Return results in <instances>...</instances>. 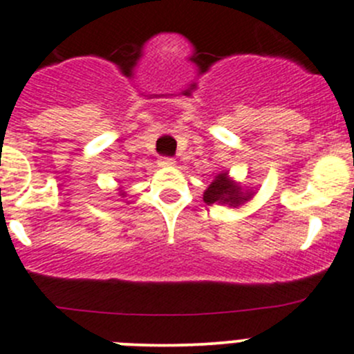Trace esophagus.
I'll use <instances>...</instances> for the list:
<instances>
[{
  "label": "esophagus",
  "mask_w": 354,
  "mask_h": 354,
  "mask_svg": "<svg viewBox=\"0 0 354 354\" xmlns=\"http://www.w3.org/2000/svg\"><path fill=\"white\" fill-rule=\"evenodd\" d=\"M176 164V160L173 157H160L159 159V166L160 167H173Z\"/></svg>",
  "instance_id": "obj_1"
}]
</instances>
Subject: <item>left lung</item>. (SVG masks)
Listing matches in <instances>:
<instances>
[{"instance_id":"8db88e82","label":"left lung","mask_w":354,"mask_h":354,"mask_svg":"<svg viewBox=\"0 0 354 354\" xmlns=\"http://www.w3.org/2000/svg\"><path fill=\"white\" fill-rule=\"evenodd\" d=\"M252 197V192H247L228 176V173H219L207 190L204 192L205 204H228L230 207H239Z\"/></svg>"}]
</instances>
